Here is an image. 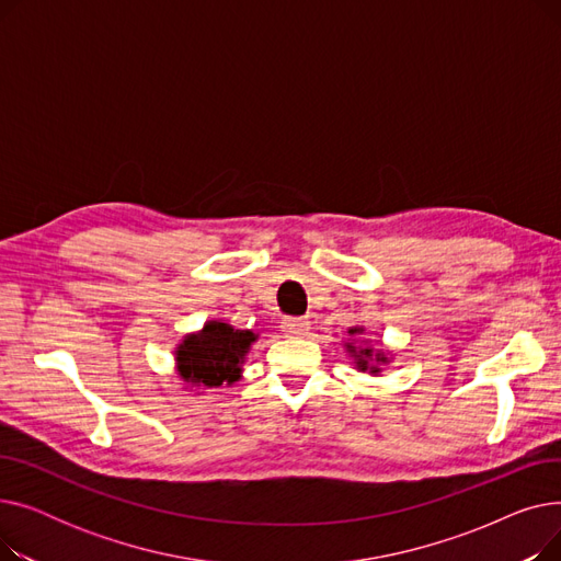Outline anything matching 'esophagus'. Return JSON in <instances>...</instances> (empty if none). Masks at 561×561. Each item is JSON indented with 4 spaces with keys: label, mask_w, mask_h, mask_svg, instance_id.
<instances>
[{
    "label": "esophagus",
    "mask_w": 561,
    "mask_h": 561,
    "mask_svg": "<svg viewBox=\"0 0 561 561\" xmlns=\"http://www.w3.org/2000/svg\"><path fill=\"white\" fill-rule=\"evenodd\" d=\"M309 318H296V316H286L282 320V330L288 334V336H305L309 332Z\"/></svg>",
    "instance_id": "esophagus-1"
}]
</instances>
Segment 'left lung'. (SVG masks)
Here are the masks:
<instances>
[{"mask_svg":"<svg viewBox=\"0 0 561 561\" xmlns=\"http://www.w3.org/2000/svg\"><path fill=\"white\" fill-rule=\"evenodd\" d=\"M355 332H357V330H350V334H355ZM347 347H350V352H357V350H355V345H347ZM364 356L368 359V357H370V350H359V355H355V357L359 359L357 364H359V368H362V370H366V368H368V362L363 359ZM381 359H385V357H381ZM370 370H373V373H377L375 368H370Z\"/></svg>","mask_w":561,"mask_h":561,"instance_id":"8db88e82","label":"left lung"}]
</instances>
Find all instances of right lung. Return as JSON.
Wrapping results in <instances>:
<instances>
[{
    "instance_id": "1",
    "label": "right lung",
    "mask_w": 561,
    "mask_h": 561,
    "mask_svg": "<svg viewBox=\"0 0 561 561\" xmlns=\"http://www.w3.org/2000/svg\"><path fill=\"white\" fill-rule=\"evenodd\" d=\"M256 336L250 330H233L227 322H209L199 334L186 336L176 350V368L197 387L231 385L241 375V362Z\"/></svg>"
}]
</instances>
